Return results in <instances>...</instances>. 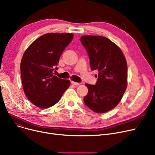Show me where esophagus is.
Here are the masks:
<instances>
[{"label": "esophagus", "instance_id": "34e87169", "mask_svg": "<svg viewBox=\"0 0 155 155\" xmlns=\"http://www.w3.org/2000/svg\"><path fill=\"white\" fill-rule=\"evenodd\" d=\"M71 84H73V85H80V83H78V82H73V81H71Z\"/></svg>", "mask_w": 155, "mask_h": 155}]
</instances>
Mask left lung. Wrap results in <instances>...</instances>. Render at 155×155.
I'll return each instance as SVG.
<instances>
[{
	"instance_id": "left-lung-1",
	"label": "left lung",
	"mask_w": 155,
	"mask_h": 155,
	"mask_svg": "<svg viewBox=\"0 0 155 155\" xmlns=\"http://www.w3.org/2000/svg\"><path fill=\"white\" fill-rule=\"evenodd\" d=\"M80 41L90 59L92 70L99 71L95 85L85 84L88 94L84 101L97 113L114 108L127 87V65L120 49L108 38L100 36H83Z\"/></svg>"
}]
</instances>
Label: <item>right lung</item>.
Masks as SVG:
<instances>
[{
	"instance_id": "add662e5",
	"label": "right lung",
	"mask_w": 155,
	"mask_h": 155,
	"mask_svg": "<svg viewBox=\"0 0 155 155\" xmlns=\"http://www.w3.org/2000/svg\"><path fill=\"white\" fill-rule=\"evenodd\" d=\"M71 33H48L36 39L24 52L21 62L24 92L39 108L50 107L58 102L70 85L68 80L54 75L60 56L70 43Z\"/></svg>"
}]
</instances>
